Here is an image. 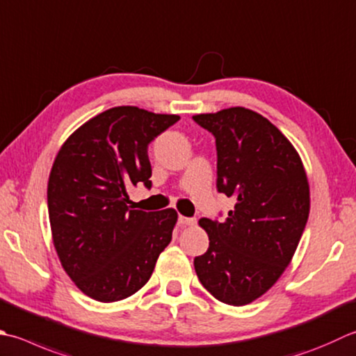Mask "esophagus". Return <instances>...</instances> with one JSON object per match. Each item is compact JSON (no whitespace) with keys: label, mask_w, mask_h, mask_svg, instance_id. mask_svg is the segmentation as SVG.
Segmentation results:
<instances>
[{"label":"esophagus","mask_w":356,"mask_h":356,"mask_svg":"<svg viewBox=\"0 0 356 356\" xmlns=\"http://www.w3.org/2000/svg\"><path fill=\"white\" fill-rule=\"evenodd\" d=\"M194 222H196V219H193V218H185V216H179V224L182 225V227L193 225Z\"/></svg>","instance_id":"esophagus-1"}]
</instances>
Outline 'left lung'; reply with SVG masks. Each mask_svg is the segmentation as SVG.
Instances as JSON below:
<instances>
[{"label":"left lung","instance_id":"1","mask_svg":"<svg viewBox=\"0 0 356 356\" xmlns=\"http://www.w3.org/2000/svg\"><path fill=\"white\" fill-rule=\"evenodd\" d=\"M193 118L216 137L218 190L236 200L224 222L199 220L210 247L194 268L218 301L245 305L267 293L293 259L310 213L307 172L289 138L252 109Z\"/></svg>","mask_w":356,"mask_h":356}]
</instances>
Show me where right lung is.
Here are the masks:
<instances>
[{
    "mask_svg": "<svg viewBox=\"0 0 356 356\" xmlns=\"http://www.w3.org/2000/svg\"><path fill=\"white\" fill-rule=\"evenodd\" d=\"M179 118L111 108L76 128L54 160L47 210L55 252L95 301H122L140 290L171 242L177 211L131 210L128 190L151 186L148 145Z\"/></svg>",
    "mask_w": 356,
    "mask_h": 356,
    "instance_id": "right-lung-1",
    "label": "right lung"
}]
</instances>
